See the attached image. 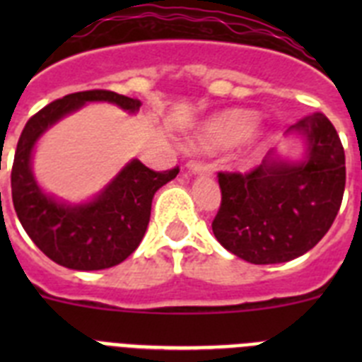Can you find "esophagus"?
I'll return each instance as SVG.
<instances>
[{
  "mask_svg": "<svg viewBox=\"0 0 362 362\" xmlns=\"http://www.w3.org/2000/svg\"><path fill=\"white\" fill-rule=\"evenodd\" d=\"M187 168L192 174H212V166L203 161H188Z\"/></svg>",
  "mask_w": 362,
  "mask_h": 362,
  "instance_id": "34e87169",
  "label": "esophagus"
}]
</instances>
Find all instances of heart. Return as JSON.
<instances>
[{
	"mask_svg": "<svg viewBox=\"0 0 362 362\" xmlns=\"http://www.w3.org/2000/svg\"><path fill=\"white\" fill-rule=\"evenodd\" d=\"M255 127L257 114L248 110H228L204 124L197 141L209 150L235 145L250 136Z\"/></svg>",
	"mask_w": 362,
	"mask_h": 362,
	"instance_id": "heart-1",
	"label": "heart"
}]
</instances>
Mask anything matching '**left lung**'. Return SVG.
I'll list each match as a JSON object with an SVG mask.
<instances>
[{
    "label": "left lung",
    "mask_w": 362,
    "mask_h": 362,
    "mask_svg": "<svg viewBox=\"0 0 362 362\" xmlns=\"http://www.w3.org/2000/svg\"><path fill=\"white\" fill-rule=\"evenodd\" d=\"M290 130L306 137L303 163L268 152L250 172H219L217 241L254 264L286 263L306 254L330 230L344 194V148L330 119L310 114ZM288 130V132H290Z\"/></svg>",
    "instance_id": "obj_1"
}]
</instances>
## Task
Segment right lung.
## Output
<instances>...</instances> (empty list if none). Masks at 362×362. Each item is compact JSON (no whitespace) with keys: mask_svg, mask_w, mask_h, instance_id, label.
Instances as JSON below:
<instances>
[{"mask_svg":"<svg viewBox=\"0 0 362 362\" xmlns=\"http://www.w3.org/2000/svg\"><path fill=\"white\" fill-rule=\"evenodd\" d=\"M88 101H108L137 112L141 101L112 90H85L56 99L30 117L19 136L11 187L16 214L34 245L54 263L72 270H103L123 263L146 232L153 194L179 174L156 172L132 159L116 179L85 204H65L37 187L32 150L45 130Z\"/></svg>","mask_w":362,"mask_h":362,"instance_id":"obj_1","label":"right lung"}]
</instances>
